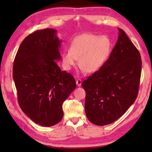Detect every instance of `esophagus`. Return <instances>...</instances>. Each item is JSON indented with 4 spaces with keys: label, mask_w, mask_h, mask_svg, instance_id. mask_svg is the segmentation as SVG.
<instances>
[{
    "label": "esophagus",
    "mask_w": 152,
    "mask_h": 152,
    "mask_svg": "<svg viewBox=\"0 0 152 152\" xmlns=\"http://www.w3.org/2000/svg\"><path fill=\"white\" fill-rule=\"evenodd\" d=\"M76 84L77 85H78V86H81V84H82V80L80 79H77L76 80Z\"/></svg>",
    "instance_id": "1"
}]
</instances>
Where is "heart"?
<instances>
[{"label": "heart", "mask_w": 152, "mask_h": 152, "mask_svg": "<svg viewBox=\"0 0 152 152\" xmlns=\"http://www.w3.org/2000/svg\"><path fill=\"white\" fill-rule=\"evenodd\" d=\"M111 42L106 35L99 36L84 33L76 37L71 43L70 50L61 54L64 69L70 70L78 64L86 72L99 70L110 55Z\"/></svg>", "instance_id": "b5f03b06"}]
</instances>
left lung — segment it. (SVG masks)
I'll return each mask as SVG.
<instances>
[{"label":"left lung","mask_w":152,"mask_h":152,"mask_svg":"<svg viewBox=\"0 0 152 152\" xmlns=\"http://www.w3.org/2000/svg\"><path fill=\"white\" fill-rule=\"evenodd\" d=\"M102 66L82 82L86 92L85 113L94 125L115 122L137 99L141 60L140 51L123 29Z\"/></svg>","instance_id":"8db88e82"}]
</instances>
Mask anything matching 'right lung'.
<instances>
[{
	"label": "right lung",
	"mask_w": 152,
	"mask_h": 152,
	"mask_svg": "<svg viewBox=\"0 0 152 152\" xmlns=\"http://www.w3.org/2000/svg\"><path fill=\"white\" fill-rule=\"evenodd\" d=\"M53 29L31 33L20 45L12 77L20 109L33 122L44 127L62 119L63 102L76 86L72 74L61 71V41Z\"/></svg>",
	"instance_id": "add662e5"
}]
</instances>
